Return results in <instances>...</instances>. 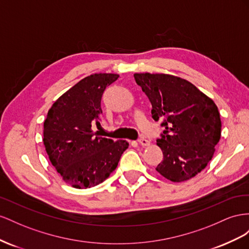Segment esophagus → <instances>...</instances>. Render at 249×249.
<instances>
[{
	"label": "esophagus",
	"instance_id": "obj_1",
	"mask_svg": "<svg viewBox=\"0 0 249 249\" xmlns=\"http://www.w3.org/2000/svg\"><path fill=\"white\" fill-rule=\"evenodd\" d=\"M139 144H141L142 146H149L150 145V141L149 140H147L146 138H141V139H139Z\"/></svg>",
	"mask_w": 249,
	"mask_h": 249
}]
</instances>
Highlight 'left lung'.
Segmentation results:
<instances>
[{"label": "left lung", "mask_w": 249, "mask_h": 249, "mask_svg": "<svg viewBox=\"0 0 249 249\" xmlns=\"http://www.w3.org/2000/svg\"><path fill=\"white\" fill-rule=\"evenodd\" d=\"M136 82L151 102V115L165 130L156 140L162 160L156 167L173 182L193 178L208 166L221 137L217 105L194 84L169 74L136 73Z\"/></svg>", "instance_id": "left-lung-1"}]
</instances>
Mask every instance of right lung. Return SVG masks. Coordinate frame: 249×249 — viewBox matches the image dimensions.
I'll return each mask as SVG.
<instances>
[{
    "label": "right lung",
    "instance_id": "right-lung-1",
    "mask_svg": "<svg viewBox=\"0 0 249 249\" xmlns=\"http://www.w3.org/2000/svg\"><path fill=\"white\" fill-rule=\"evenodd\" d=\"M118 74L99 73L83 78L49 109L44 123V145L62 180L76 189L103 182L118 166L129 144L96 136L101 99Z\"/></svg>",
    "mask_w": 249,
    "mask_h": 249
}]
</instances>
